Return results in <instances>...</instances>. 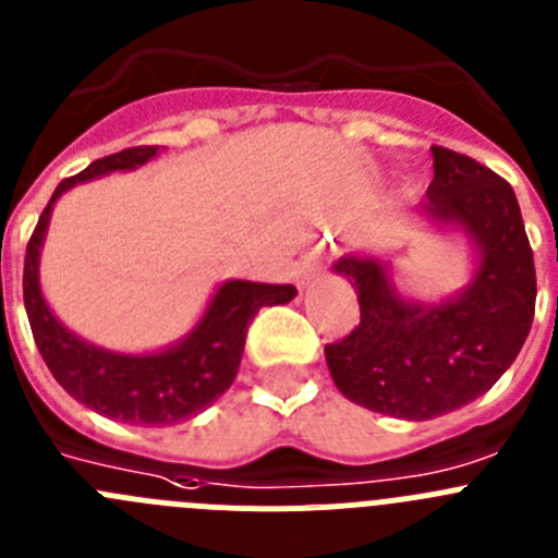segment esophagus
Instances as JSON below:
<instances>
[{
  "label": "esophagus",
  "mask_w": 558,
  "mask_h": 558,
  "mask_svg": "<svg viewBox=\"0 0 558 558\" xmlns=\"http://www.w3.org/2000/svg\"><path fill=\"white\" fill-rule=\"evenodd\" d=\"M315 274H318V265H315V257H304V263H301V282H310V279H315Z\"/></svg>",
  "instance_id": "1"
}]
</instances>
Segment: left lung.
I'll list each match as a JSON object with an SVG mask.
<instances>
[{
    "instance_id": "1",
    "label": "left lung",
    "mask_w": 558,
    "mask_h": 558,
    "mask_svg": "<svg viewBox=\"0 0 558 558\" xmlns=\"http://www.w3.org/2000/svg\"><path fill=\"white\" fill-rule=\"evenodd\" d=\"M434 179L417 216L470 245V282L442 301L401 293L390 259L342 254L331 270L360 299V326L326 345L349 401L432 421L476 401L509 371L534 320L536 274L512 185L473 157L432 146Z\"/></svg>"
}]
</instances>
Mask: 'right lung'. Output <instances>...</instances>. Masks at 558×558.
<instances>
[{"label": "right lung", "mask_w": 558, "mask_h": 558, "mask_svg": "<svg viewBox=\"0 0 558 558\" xmlns=\"http://www.w3.org/2000/svg\"><path fill=\"white\" fill-rule=\"evenodd\" d=\"M157 155L160 146H135L101 157L76 177L63 179L52 193V202L40 213L24 257V310L46 367L71 398L110 421L132 426H173L218 401L238 376L245 331L259 306L288 304L295 299L293 284L227 279L218 284L202 318L185 337L149 354L101 349L60 324L40 290V248L54 202L80 182L112 171H135Z\"/></svg>", "instance_id": "1"}]
</instances>
